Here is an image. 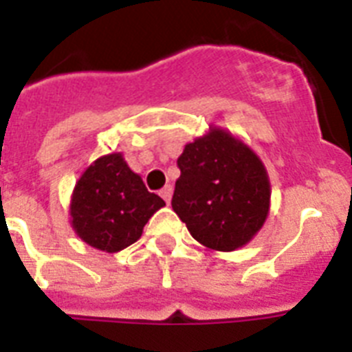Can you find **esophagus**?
Here are the masks:
<instances>
[{
    "label": "esophagus",
    "instance_id": "34e87169",
    "mask_svg": "<svg viewBox=\"0 0 352 352\" xmlns=\"http://www.w3.org/2000/svg\"><path fill=\"white\" fill-rule=\"evenodd\" d=\"M171 193H173V188H171V186H164V188H162V190L159 191V195H161L162 200H164V202H166V204H170Z\"/></svg>",
    "mask_w": 352,
    "mask_h": 352
}]
</instances>
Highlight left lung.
I'll use <instances>...</instances> for the list:
<instances>
[{
    "instance_id": "8db88e82",
    "label": "left lung",
    "mask_w": 352,
    "mask_h": 352,
    "mask_svg": "<svg viewBox=\"0 0 352 352\" xmlns=\"http://www.w3.org/2000/svg\"><path fill=\"white\" fill-rule=\"evenodd\" d=\"M171 208L195 240L214 250L250 241L268 214L270 182L258 155L231 134L212 129L186 144L177 161Z\"/></svg>"
}]
</instances>
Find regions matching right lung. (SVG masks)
<instances>
[{
	"instance_id": "1",
	"label": "right lung",
	"mask_w": 352,
	"mask_h": 352,
	"mask_svg": "<svg viewBox=\"0 0 352 352\" xmlns=\"http://www.w3.org/2000/svg\"><path fill=\"white\" fill-rule=\"evenodd\" d=\"M164 206L121 153L100 157L82 173L71 200V223L85 243L118 252L140 240L144 223Z\"/></svg>"
}]
</instances>
